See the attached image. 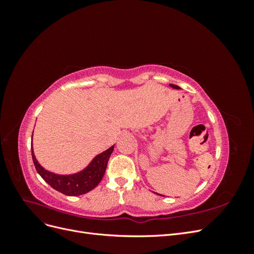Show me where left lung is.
I'll use <instances>...</instances> for the list:
<instances>
[{
	"instance_id": "8db88e82",
	"label": "left lung",
	"mask_w": 254,
	"mask_h": 254,
	"mask_svg": "<svg viewBox=\"0 0 254 254\" xmlns=\"http://www.w3.org/2000/svg\"><path fill=\"white\" fill-rule=\"evenodd\" d=\"M170 86H171L172 88H174V89H177V90H179V89H181L180 87H178V86H176V84H170ZM160 196H164V195H160Z\"/></svg>"
}]
</instances>
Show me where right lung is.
<instances>
[{
  "mask_svg": "<svg viewBox=\"0 0 254 254\" xmlns=\"http://www.w3.org/2000/svg\"><path fill=\"white\" fill-rule=\"evenodd\" d=\"M33 140V135H32ZM114 149V145L110 148L103 151L97 155L87 167H84L82 171L70 175H59L53 172L45 170L36 159L33 142H32V157L36 170L42 179L48 184L60 193L67 196H79L88 193L94 188L98 186V183L102 181L105 175L107 164H108L109 158Z\"/></svg>",
  "mask_w": 254,
  "mask_h": 254,
  "instance_id": "add662e5",
  "label": "right lung"
}]
</instances>
